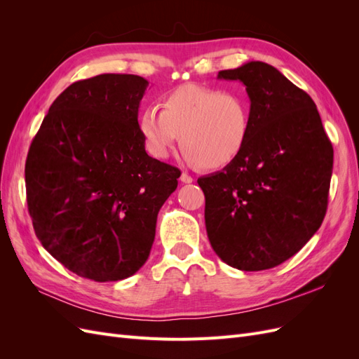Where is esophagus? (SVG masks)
<instances>
[{
	"label": "esophagus",
	"mask_w": 359,
	"mask_h": 359,
	"mask_svg": "<svg viewBox=\"0 0 359 359\" xmlns=\"http://www.w3.org/2000/svg\"><path fill=\"white\" fill-rule=\"evenodd\" d=\"M181 182H184V184H190V182H193V178L189 175V173H186V172H182L181 173Z\"/></svg>",
	"instance_id": "1"
}]
</instances>
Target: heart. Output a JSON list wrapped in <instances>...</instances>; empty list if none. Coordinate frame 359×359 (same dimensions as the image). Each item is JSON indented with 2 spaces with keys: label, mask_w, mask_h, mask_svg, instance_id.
<instances>
[{
  "label": "heart",
  "mask_w": 359,
  "mask_h": 359,
  "mask_svg": "<svg viewBox=\"0 0 359 359\" xmlns=\"http://www.w3.org/2000/svg\"><path fill=\"white\" fill-rule=\"evenodd\" d=\"M139 132L156 158H166L180 137L189 163L219 169L240 156L247 142L250 102L241 93L186 83L163 97L161 109L145 107Z\"/></svg>",
  "instance_id": "1"
}]
</instances>
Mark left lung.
I'll return each instance as SVG.
<instances>
[{"label":"left lung","instance_id":"8db88e82","mask_svg":"<svg viewBox=\"0 0 359 359\" xmlns=\"http://www.w3.org/2000/svg\"><path fill=\"white\" fill-rule=\"evenodd\" d=\"M250 97V133L232 163L198 180L205 226L223 262L274 268L318 232L328 208L334 149L311 97L276 67L250 61L219 72Z\"/></svg>","mask_w":359,"mask_h":359}]
</instances>
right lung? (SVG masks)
I'll list each match as a JSON object with an SVG mask.
<instances>
[{
	"label": "right lung",
	"mask_w": 359,
	"mask_h": 359,
	"mask_svg": "<svg viewBox=\"0 0 359 359\" xmlns=\"http://www.w3.org/2000/svg\"><path fill=\"white\" fill-rule=\"evenodd\" d=\"M148 81L106 73L72 83L28 151V211L41 245L94 281L133 276L149 256L157 214L181 172L149 157L137 111Z\"/></svg>",
	"instance_id": "obj_1"
}]
</instances>
